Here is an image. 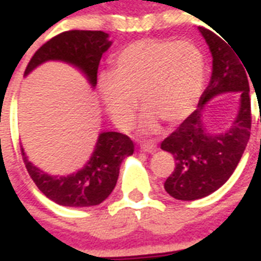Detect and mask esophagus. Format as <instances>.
I'll return each mask as SVG.
<instances>
[{"mask_svg":"<svg viewBox=\"0 0 261 261\" xmlns=\"http://www.w3.org/2000/svg\"><path fill=\"white\" fill-rule=\"evenodd\" d=\"M140 148L143 149L144 152H148V153H153L156 151V146L152 143H142L140 144Z\"/></svg>","mask_w":261,"mask_h":261,"instance_id":"34e87169","label":"esophagus"}]
</instances>
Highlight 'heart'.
Returning <instances> with one entry per match:
<instances>
[{
	"label": "heart",
	"mask_w": 261,
	"mask_h": 261,
	"mask_svg": "<svg viewBox=\"0 0 261 261\" xmlns=\"http://www.w3.org/2000/svg\"><path fill=\"white\" fill-rule=\"evenodd\" d=\"M205 62L188 42L142 39L124 47L114 71L103 72L98 85L106 112L119 126L135 114L137 97L147 109L142 128L155 131L158 118L176 123L193 112L203 88Z\"/></svg>",
	"instance_id": "heart-1"
}]
</instances>
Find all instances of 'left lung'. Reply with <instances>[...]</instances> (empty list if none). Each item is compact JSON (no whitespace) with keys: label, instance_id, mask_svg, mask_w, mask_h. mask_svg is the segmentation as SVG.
<instances>
[{"label":"left lung","instance_id":"8db88e82","mask_svg":"<svg viewBox=\"0 0 261 261\" xmlns=\"http://www.w3.org/2000/svg\"><path fill=\"white\" fill-rule=\"evenodd\" d=\"M213 56L210 83L194 110L169 137L162 149L172 153L176 167L164 182L167 193L181 201H194L214 193L230 178L246 149L251 134L250 84L235 49L221 36L199 27ZM240 93V112L227 132L212 136L202 122L206 102L223 92Z\"/></svg>","mask_w":261,"mask_h":261}]
</instances>
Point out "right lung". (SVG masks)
Wrapping results in <instances>:
<instances>
[{
	"mask_svg": "<svg viewBox=\"0 0 261 261\" xmlns=\"http://www.w3.org/2000/svg\"><path fill=\"white\" fill-rule=\"evenodd\" d=\"M103 31L69 30L54 36L34 54L24 76L48 60H60L79 68L93 88L102 54L112 46ZM133 140L121 133H101L94 152L80 171L68 176H52L29 162L24 149L21 153L26 169L38 189L47 198L62 206L87 207L105 201L117 184L121 163L133 155Z\"/></svg>",
	"mask_w": 261,
	"mask_h": 261,
	"instance_id": "1",
	"label": "right lung"
}]
</instances>
